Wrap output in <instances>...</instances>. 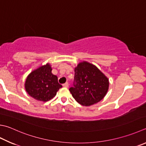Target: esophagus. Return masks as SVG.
<instances>
[{"label":"esophagus","instance_id":"esophagus-1","mask_svg":"<svg viewBox=\"0 0 146 146\" xmlns=\"http://www.w3.org/2000/svg\"><path fill=\"white\" fill-rule=\"evenodd\" d=\"M63 86L64 87H65V88H68V82H66L65 83H64V84H63Z\"/></svg>","mask_w":146,"mask_h":146}]
</instances>
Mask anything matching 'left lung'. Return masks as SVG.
<instances>
[{"label": "left lung", "mask_w": 146, "mask_h": 146, "mask_svg": "<svg viewBox=\"0 0 146 146\" xmlns=\"http://www.w3.org/2000/svg\"><path fill=\"white\" fill-rule=\"evenodd\" d=\"M74 72V86L69 91L79 104L90 106L102 100L109 90V81L95 65L83 61L79 63Z\"/></svg>", "instance_id": "1"}]
</instances>
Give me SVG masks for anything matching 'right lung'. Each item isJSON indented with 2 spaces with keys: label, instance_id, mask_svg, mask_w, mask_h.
<instances>
[{
  "label": "right lung",
  "instance_id": "obj_1",
  "mask_svg": "<svg viewBox=\"0 0 146 146\" xmlns=\"http://www.w3.org/2000/svg\"><path fill=\"white\" fill-rule=\"evenodd\" d=\"M49 64L37 68L26 79L25 88L27 93L35 100L47 102L53 98L62 86L58 82V78L51 72Z\"/></svg>",
  "mask_w": 146,
  "mask_h": 146
}]
</instances>
